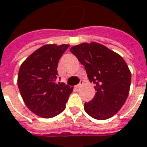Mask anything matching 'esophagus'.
Masks as SVG:
<instances>
[{
	"mask_svg": "<svg viewBox=\"0 0 147 147\" xmlns=\"http://www.w3.org/2000/svg\"><path fill=\"white\" fill-rule=\"evenodd\" d=\"M83 84H84V81H83V80H80V83L78 85H76V88H80V87H81Z\"/></svg>",
	"mask_w": 147,
	"mask_h": 147,
	"instance_id": "esophagus-1",
	"label": "esophagus"
}]
</instances>
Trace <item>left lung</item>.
<instances>
[{
  "mask_svg": "<svg viewBox=\"0 0 147 147\" xmlns=\"http://www.w3.org/2000/svg\"><path fill=\"white\" fill-rule=\"evenodd\" d=\"M71 52L85 67L88 77L96 84V94L84 104V110L92 117L106 120L121 109L128 97L131 72L123 58L96 42L71 47Z\"/></svg>",
  "mask_w": 147,
  "mask_h": 147,
  "instance_id": "obj_1",
  "label": "left lung"
}]
</instances>
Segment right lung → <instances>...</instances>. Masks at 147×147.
I'll return each mask as SVG.
<instances>
[{
  "label": "right lung",
  "mask_w": 147,
  "mask_h": 147,
  "mask_svg": "<svg viewBox=\"0 0 147 147\" xmlns=\"http://www.w3.org/2000/svg\"><path fill=\"white\" fill-rule=\"evenodd\" d=\"M70 45L47 44L32 53L22 63L18 86L23 101L34 114L51 118L63 111L72 92L64 83H56L59 60Z\"/></svg>",
  "instance_id": "obj_1"
}]
</instances>
